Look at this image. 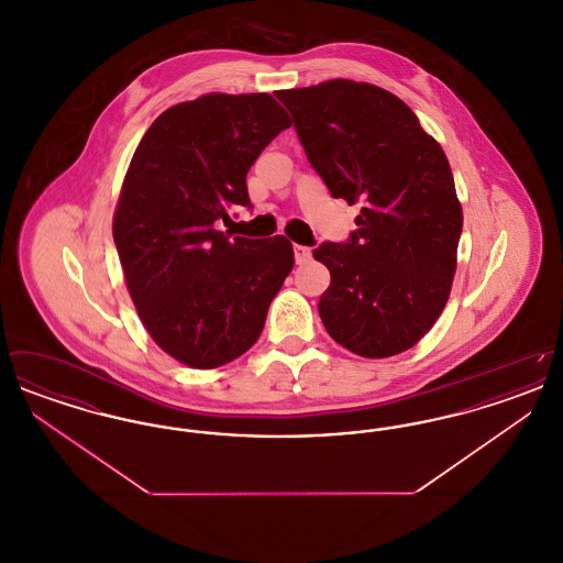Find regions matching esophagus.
<instances>
[{
	"label": "esophagus",
	"mask_w": 563,
	"mask_h": 563,
	"mask_svg": "<svg viewBox=\"0 0 563 563\" xmlns=\"http://www.w3.org/2000/svg\"><path fill=\"white\" fill-rule=\"evenodd\" d=\"M294 255H295V264H297V266H301V264H306V262H310V257H312V253H310V249H308V246H301V244H295Z\"/></svg>",
	"instance_id": "1"
}]
</instances>
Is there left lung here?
I'll return each instance as SVG.
<instances>
[{
  "label": "left lung",
  "instance_id": "1",
  "mask_svg": "<svg viewBox=\"0 0 563 563\" xmlns=\"http://www.w3.org/2000/svg\"><path fill=\"white\" fill-rule=\"evenodd\" d=\"M276 97L331 196L363 202L349 242L312 251L331 272L319 301L327 333L367 358L416 346L448 303L462 234L441 145L374 84L329 80Z\"/></svg>",
  "mask_w": 563,
  "mask_h": 563
}]
</instances>
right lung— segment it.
Returning <instances> with one entry per match:
<instances>
[{"label": "right lung", "instance_id": "obj_1", "mask_svg": "<svg viewBox=\"0 0 563 563\" xmlns=\"http://www.w3.org/2000/svg\"><path fill=\"white\" fill-rule=\"evenodd\" d=\"M289 115L266 92L205 95L143 134L113 214V241L139 319L166 354L214 369L251 349L294 269L285 236L217 230L249 207L246 173Z\"/></svg>", "mask_w": 563, "mask_h": 563}]
</instances>
